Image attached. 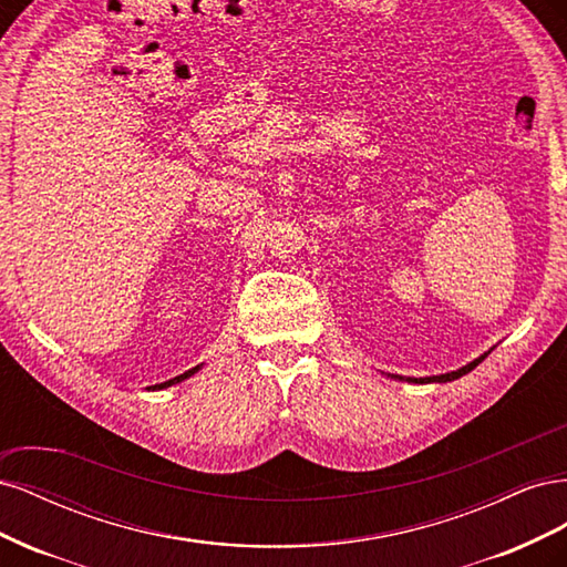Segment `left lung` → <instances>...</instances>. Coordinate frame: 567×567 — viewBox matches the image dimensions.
<instances>
[{"label": "left lung", "mask_w": 567, "mask_h": 567, "mask_svg": "<svg viewBox=\"0 0 567 567\" xmlns=\"http://www.w3.org/2000/svg\"><path fill=\"white\" fill-rule=\"evenodd\" d=\"M485 357H487V352H485V354H480L477 359H473L471 364L461 367V369H456V371L442 373V375H425V379H411V375H398V373H385V375H388V379H394V381H406V383H419V385H423V383H450V381L461 379V375H466L468 371H473L480 362H483Z\"/></svg>", "instance_id": "1"}]
</instances>
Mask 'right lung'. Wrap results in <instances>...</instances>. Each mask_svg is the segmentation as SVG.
<instances>
[{"instance_id":"add662e5","label":"right lung","mask_w":567,"mask_h":567,"mask_svg":"<svg viewBox=\"0 0 567 567\" xmlns=\"http://www.w3.org/2000/svg\"><path fill=\"white\" fill-rule=\"evenodd\" d=\"M200 367L203 364H198V367H194V369H188V371H184L182 375H177V379H169V381H165V383H158V385H151L153 390H165V388H169V385H177V383H182L184 379H188V375H194L196 371H200Z\"/></svg>"}]
</instances>
